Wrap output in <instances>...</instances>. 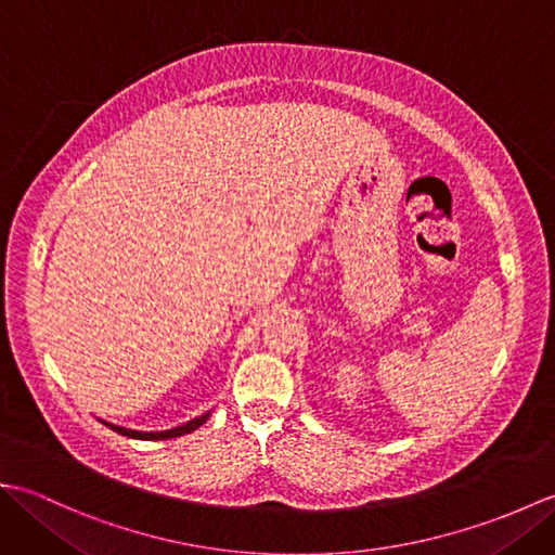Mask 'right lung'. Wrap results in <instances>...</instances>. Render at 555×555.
<instances>
[{
    "label": "right lung",
    "mask_w": 555,
    "mask_h": 555,
    "mask_svg": "<svg viewBox=\"0 0 555 555\" xmlns=\"http://www.w3.org/2000/svg\"><path fill=\"white\" fill-rule=\"evenodd\" d=\"M209 412L207 415H199L195 420H191L188 424H183V427H176V429H169V431H133V429H124V427H116V424H107V427H112L114 431H119L124 436H131V439H150V441H162V439H173V436H183V434H191L193 429H197L199 424L207 422Z\"/></svg>",
    "instance_id": "add662e5"
}]
</instances>
